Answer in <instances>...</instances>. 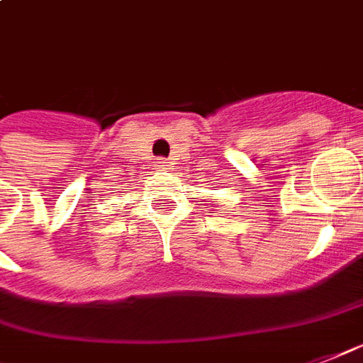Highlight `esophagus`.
<instances>
[{
  "label": "esophagus",
  "instance_id": "obj_1",
  "mask_svg": "<svg viewBox=\"0 0 363 363\" xmlns=\"http://www.w3.org/2000/svg\"><path fill=\"white\" fill-rule=\"evenodd\" d=\"M156 166H158V168H162V170H166V168L170 166V162H168V160H164V158H160V160L156 162Z\"/></svg>",
  "mask_w": 363,
  "mask_h": 363
}]
</instances>
